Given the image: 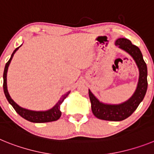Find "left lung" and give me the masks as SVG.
Here are the masks:
<instances>
[{
	"label": "left lung",
	"instance_id": "1",
	"mask_svg": "<svg viewBox=\"0 0 154 154\" xmlns=\"http://www.w3.org/2000/svg\"><path fill=\"white\" fill-rule=\"evenodd\" d=\"M116 45L133 57L139 68L140 76L137 88L133 96L122 104L107 105L100 103L89 90L92 113L98 119L103 120L121 121L129 117L143 101L147 90V67L140 48L126 38L117 39Z\"/></svg>",
	"mask_w": 154,
	"mask_h": 154
}]
</instances>
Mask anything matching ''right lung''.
<instances>
[{
	"mask_svg": "<svg viewBox=\"0 0 154 154\" xmlns=\"http://www.w3.org/2000/svg\"><path fill=\"white\" fill-rule=\"evenodd\" d=\"M19 48H20V46L18 48H17L13 51L11 56V58L7 62L6 65H5L4 75H3V78H4L3 88H4V92H5V95L6 96L7 99H8V101L9 102V103L14 109V110H15L19 115L21 116V117L30 121V122H32V123H48V122H52V121L57 120V119L60 118L61 115H62V112H61L60 110L61 104L63 103L65 98L69 96V94L70 93V92H66L64 96H62V97L58 100L57 104L52 109L48 110V111H43V112H36V111H31V110L21 108V107L19 106L17 103H14V101L11 98L10 95L8 93V89H7V72H8L9 64H10L12 58L14 56V54L16 52V51Z\"/></svg>",
	"mask_w": 154,
	"mask_h": 154,
	"instance_id": "add662e5",
	"label": "right lung"
}]
</instances>
